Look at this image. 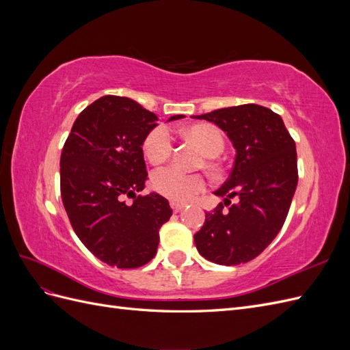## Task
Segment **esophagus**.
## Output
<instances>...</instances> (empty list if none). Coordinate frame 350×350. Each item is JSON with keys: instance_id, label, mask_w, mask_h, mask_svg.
<instances>
[{"instance_id": "34e87169", "label": "esophagus", "mask_w": 350, "mask_h": 350, "mask_svg": "<svg viewBox=\"0 0 350 350\" xmlns=\"http://www.w3.org/2000/svg\"><path fill=\"white\" fill-rule=\"evenodd\" d=\"M171 207H172V210L175 211V213H178V211H181L185 207V204L184 203H176V201H172Z\"/></svg>"}]
</instances>
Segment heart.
Masks as SVG:
<instances>
[{
	"instance_id": "b5f03b06",
	"label": "heart",
	"mask_w": 350,
	"mask_h": 350,
	"mask_svg": "<svg viewBox=\"0 0 350 350\" xmlns=\"http://www.w3.org/2000/svg\"><path fill=\"white\" fill-rule=\"evenodd\" d=\"M185 134L208 156L220 154L225 147L224 135L215 125L197 124L187 129ZM143 149L147 159L154 165L167 161L174 150V139L167 126L159 125L147 134ZM206 185L207 181L204 175L187 174L174 166L159 169L152 175V187L154 191L176 203L191 200L198 193L204 191Z\"/></svg>"
}]
</instances>
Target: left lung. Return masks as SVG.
Instances as JSON below:
<instances>
[{
  "mask_svg": "<svg viewBox=\"0 0 350 350\" xmlns=\"http://www.w3.org/2000/svg\"><path fill=\"white\" fill-rule=\"evenodd\" d=\"M193 118L216 124L237 150L229 178L215 191L225 197V204L206 211L204 225L194 235L196 247L220 266L248 262L276 238L288 216L298 184L295 142L280 115L256 103ZM235 195L240 201L230 206L228 198Z\"/></svg>",
  "mask_w": 350,
  "mask_h": 350,
  "instance_id": "obj_1",
  "label": "left lung"
}]
</instances>
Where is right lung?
<instances>
[{
	"mask_svg": "<svg viewBox=\"0 0 350 350\" xmlns=\"http://www.w3.org/2000/svg\"><path fill=\"white\" fill-rule=\"evenodd\" d=\"M174 115L169 121L181 120ZM157 116L122 96H102L74 121L61 153V197L70 224L94 257L137 269L157 251L159 229L172 216L157 193L135 196L147 179L142 146ZM124 196L133 198L126 205Z\"/></svg>",
	"mask_w": 350,
	"mask_h": 350,
	"instance_id": "obj_1",
	"label": "right lung"
}]
</instances>
